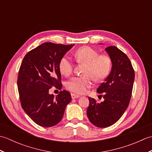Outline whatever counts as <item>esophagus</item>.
I'll return each mask as SVG.
<instances>
[{
	"label": "esophagus",
	"instance_id": "34e87169",
	"mask_svg": "<svg viewBox=\"0 0 152 152\" xmlns=\"http://www.w3.org/2000/svg\"><path fill=\"white\" fill-rule=\"evenodd\" d=\"M71 96H72V99H77L80 96L78 95L74 94V93H71Z\"/></svg>",
	"mask_w": 152,
	"mask_h": 152
}]
</instances>
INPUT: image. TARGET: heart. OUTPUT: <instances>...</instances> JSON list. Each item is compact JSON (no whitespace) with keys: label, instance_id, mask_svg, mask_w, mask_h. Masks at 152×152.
I'll return each instance as SVG.
<instances>
[{"label":"heart","instance_id":"heart-1","mask_svg":"<svg viewBox=\"0 0 152 152\" xmlns=\"http://www.w3.org/2000/svg\"><path fill=\"white\" fill-rule=\"evenodd\" d=\"M74 57L79 64H85L83 76H76L67 82L66 87L69 91L78 94L85 93L93 84V79L101 82L108 76L112 69V59L107 54H99L94 48L82 46L78 48ZM74 63L69 57L64 56L61 59L59 69L61 73L65 76L72 74Z\"/></svg>","mask_w":152,"mask_h":152}]
</instances>
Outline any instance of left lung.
<instances>
[{
  "instance_id": "1",
  "label": "left lung",
  "mask_w": 152,
  "mask_h": 152,
  "mask_svg": "<svg viewBox=\"0 0 152 152\" xmlns=\"http://www.w3.org/2000/svg\"><path fill=\"white\" fill-rule=\"evenodd\" d=\"M106 51L112 59V70L96 89L104 101L98 103L88 97L87 110L90 122L101 128L114 124L124 114L129 104L134 80L133 67L127 55L115 46L106 48Z\"/></svg>"
}]
</instances>
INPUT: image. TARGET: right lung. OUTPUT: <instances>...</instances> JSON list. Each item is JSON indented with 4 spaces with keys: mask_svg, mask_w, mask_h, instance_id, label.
Listing matches in <instances>:
<instances>
[{
    "mask_svg": "<svg viewBox=\"0 0 152 152\" xmlns=\"http://www.w3.org/2000/svg\"><path fill=\"white\" fill-rule=\"evenodd\" d=\"M74 44H42L25 55L19 68L18 88L22 108L38 125L50 127L63 118L70 93L60 91L56 97L49 94L52 87L62 88L59 69L61 59Z\"/></svg>",
    "mask_w": 152,
    "mask_h": 152,
    "instance_id": "obj_1",
    "label": "right lung"
}]
</instances>
